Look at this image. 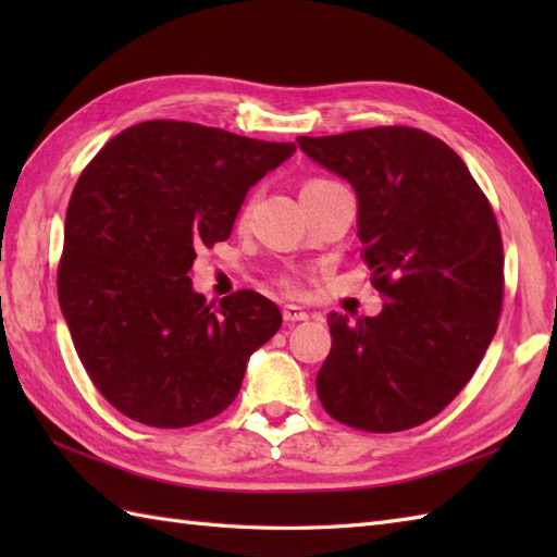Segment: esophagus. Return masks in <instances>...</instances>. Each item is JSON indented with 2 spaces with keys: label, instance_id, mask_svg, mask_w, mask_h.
<instances>
[{
  "label": "esophagus",
  "instance_id": "obj_1",
  "mask_svg": "<svg viewBox=\"0 0 557 557\" xmlns=\"http://www.w3.org/2000/svg\"><path fill=\"white\" fill-rule=\"evenodd\" d=\"M282 318H285V323H301L309 318V313H306L301 306H294V304H287L285 309H282Z\"/></svg>",
  "mask_w": 557,
  "mask_h": 557
}]
</instances>
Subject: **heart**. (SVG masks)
Segmentation results:
<instances>
[{"instance_id": "heart-1", "label": "heart", "mask_w": 557, "mask_h": 557, "mask_svg": "<svg viewBox=\"0 0 557 557\" xmlns=\"http://www.w3.org/2000/svg\"><path fill=\"white\" fill-rule=\"evenodd\" d=\"M325 184H330V182H327V180H309V182L304 184L301 191H309V188H318V186H325ZM248 208H251V203H246V206L242 208V212H239V218H242V220H246V215H248ZM285 285H287V287H294V282H292V280H285Z\"/></svg>"}]
</instances>
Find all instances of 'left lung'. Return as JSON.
<instances>
[{"mask_svg": "<svg viewBox=\"0 0 557 557\" xmlns=\"http://www.w3.org/2000/svg\"><path fill=\"white\" fill-rule=\"evenodd\" d=\"M297 140L357 191L361 258L385 297L375 318L327 315L333 347L315 377L318 397L351 429H413L459 395L498 330V220L465 160L421 128Z\"/></svg>", "mask_w": 557, "mask_h": 557, "instance_id": "obj_1", "label": "left lung"}]
</instances>
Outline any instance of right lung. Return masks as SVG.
Masks as SVG:
<instances>
[{"label":"right lung","instance_id":"obj_1","mask_svg":"<svg viewBox=\"0 0 557 557\" xmlns=\"http://www.w3.org/2000/svg\"><path fill=\"white\" fill-rule=\"evenodd\" d=\"M294 144L152 120L114 136L71 194L59 306L92 385L124 417L186 429L227 409L246 361L282 325L239 289L218 306L191 287L198 248L230 239L256 182Z\"/></svg>","mask_w":557,"mask_h":557}]
</instances>
